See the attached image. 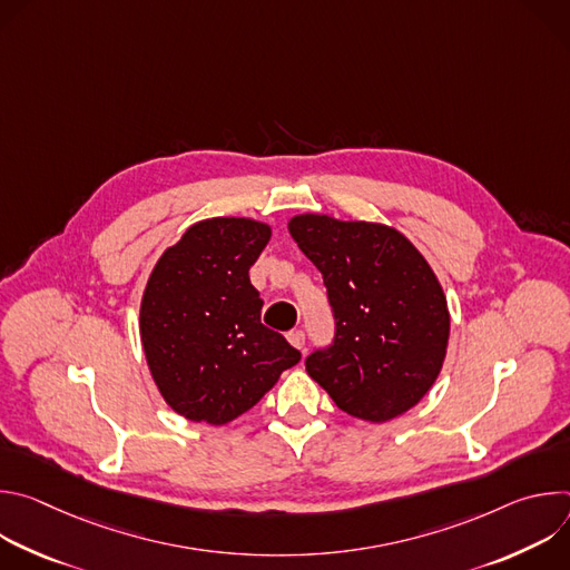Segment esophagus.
<instances>
[{
    "instance_id": "obj_1",
    "label": "esophagus",
    "mask_w": 570,
    "mask_h": 570,
    "mask_svg": "<svg viewBox=\"0 0 570 570\" xmlns=\"http://www.w3.org/2000/svg\"><path fill=\"white\" fill-rule=\"evenodd\" d=\"M286 338H288V343H291L295 350H302V347H304V343H306V336H304V332H302V330H293V332H288V334H286Z\"/></svg>"
}]
</instances>
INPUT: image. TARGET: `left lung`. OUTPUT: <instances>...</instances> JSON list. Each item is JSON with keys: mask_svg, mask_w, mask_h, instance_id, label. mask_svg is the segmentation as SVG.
Masks as SVG:
<instances>
[{"mask_svg": "<svg viewBox=\"0 0 570 570\" xmlns=\"http://www.w3.org/2000/svg\"><path fill=\"white\" fill-rule=\"evenodd\" d=\"M288 232L336 320L334 343L306 358L308 376L352 417L381 424L411 411L442 370L451 327L429 262L381 223L299 214Z\"/></svg>", "mask_w": 570, "mask_h": 570, "instance_id": "8db88e82", "label": "left lung"}]
</instances>
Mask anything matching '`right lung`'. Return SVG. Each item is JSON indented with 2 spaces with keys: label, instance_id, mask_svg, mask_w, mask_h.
<instances>
[{
  "label": "right lung",
  "instance_id": "right-lung-1",
  "mask_svg": "<svg viewBox=\"0 0 570 570\" xmlns=\"http://www.w3.org/2000/svg\"><path fill=\"white\" fill-rule=\"evenodd\" d=\"M271 225L218 216L191 225L148 277L139 334L150 376L171 409L212 426L250 411L302 354L262 322L250 266Z\"/></svg>",
  "mask_w": 570,
  "mask_h": 570
}]
</instances>
